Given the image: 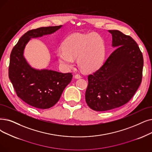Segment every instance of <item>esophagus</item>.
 <instances>
[{"label": "esophagus", "mask_w": 152, "mask_h": 152, "mask_svg": "<svg viewBox=\"0 0 152 152\" xmlns=\"http://www.w3.org/2000/svg\"><path fill=\"white\" fill-rule=\"evenodd\" d=\"M75 77L76 79H80V78H81V76L80 75H75Z\"/></svg>", "instance_id": "obj_1"}]
</instances>
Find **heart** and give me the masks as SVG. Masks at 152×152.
<instances>
[{
  "instance_id": "heart-1",
  "label": "heart",
  "mask_w": 152,
  "mask_h": 152,
  "mask_svg": "<svg viewBox=\"0 0 152 152\" xmlns=\"http://www.w3.org/2000/svg\"><path fill=\"white\" fill-rule=\"evenodd\" d=\"M105 48L102 37L95 33H76L65 39L63 47L58 49L57 57L62 67L71 69L75 65L86 72H93L99 68L104 60Z\"/></svg>"
}]
</instances>
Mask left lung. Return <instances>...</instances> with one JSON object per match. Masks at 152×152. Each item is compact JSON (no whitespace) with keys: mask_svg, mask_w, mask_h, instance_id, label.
Here are the masks:
<instances>
[{"mask_svg":"<svg viewBox=\"0 0 152 152\" xmlns=\"http://www.w3.org/2000/svg\"><path fill=\"white\" fill-rule=\"evenodd\" d=\"M112 34L115 50L102 66L88 76L85 99L96 111L119 107L129 101L141 83L143 58L134 39L118 30Z\"/></svg>","mask_w":152,"mask_h":152,"instance_id":"left-lung-1","label":"left lung"}]
</instances>
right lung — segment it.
<instances>
[{"mask_svg": "<svg viewBox=\"0 0 152 152\" xmlns=\"http://www.w3.org/2000/svg\"><path fill=\"white\" fill-rule=\"evenodd\" d=\"M63 27H40L27 31L12 49L9 77L18 97L38 109H48L59 101L63 91L71 81V73H61L48 69L31 67L23 55L26 45L31 38L54 34Z\"/></svg>", "mask_w": 152, "mask_h": 152, "instance_id": "add662e5", "label": "right lung"}]
</instances>
